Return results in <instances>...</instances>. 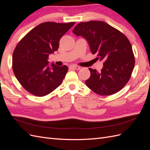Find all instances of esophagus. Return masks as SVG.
<instances>
[{"mask_svg": "<svg viewBox=\"0 0 150 150\" xmlns=\"http://www.w3.org/2000/svg\"><path fill=\"white\" fill-rule=\"evenodd\" d=\"M70 67H71V68H72V69H76V70H79V69H80V68H81V67H79V66H76V65L70 66Z\"/></svg>", "mask_w": 150, "mask_h": 150, "instance_id": "obj_1", "label": "esophagus"}]
</instances>
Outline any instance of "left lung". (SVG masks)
<instances>
[{"label":"left lung","instance_id":"1","mask_svg":"<svg viewBox=\"0 0 150 150\" xmlns=\"http://www.w3.org/2000/svg\"><path fill=\"white\" fill-rule=\"evenodd\" d=\"M88 40L96 59L103 61L101 72L89 68L85 81L93 92L109 96L120 91L128 82L134 66V57L128 39L117 29L103 21L81 22L72 30Z\"/></svg>","mask_w":150,"mask_h":150}]
</instances>
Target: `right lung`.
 Instances as JSON below:
<instances>
[{"mask_svg":"<svg viewBox=\"0 0 150 150\" xmlns=\"http://www.w3.org/2000/svg\"><path fill=\"white\" fill-rule=\"evenodd\" d=\"M74 24L43 22L17 44L12 55V69L27 91L42 97L61 85L68 67L57 66L54 63L49 67L48 57L57 51L61 38Z\"/></svg>","mask_w":150,"mask_h":150,"instance_id":"obj_1","label":"right lung"}]
</instances>
